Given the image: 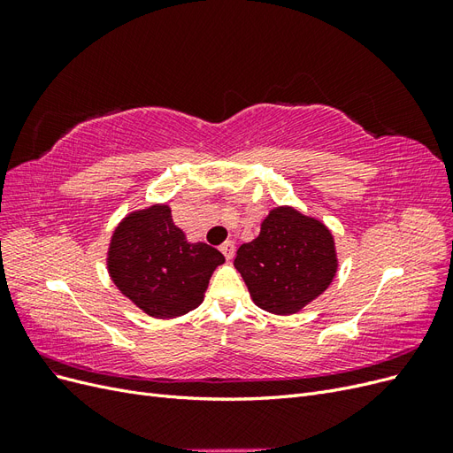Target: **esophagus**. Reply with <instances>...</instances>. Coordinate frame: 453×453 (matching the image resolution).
Returning a JSON list of instances; mask_svg holds the SVG:
<instances>
[{"instance_id": "34e87169", "label": "esophagus", "mask_w": 453, "mask_h": 453, "mask_svg": "<svg viewBox=\"0 0 453 453\" xmlns=\"http://www.w3.org/2000/svg\"><path fill=\"white\" fill-rule=\"evenodd\" d=\"M221 253L230 260L232 257H234V253H236V248H234V242L232 240H226L223 245H221Z\"/></svg>"}]
</instances>
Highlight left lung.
Instances as JSON below:
<instances>
[{
	"label": "left lung",
	"mask_w": 453,
	"mask_h": 453,
	"mask_svg": "<svg viewBox=\"0 0 453 453\" xmlns=\"http://www.w3.org/2000/svg\"><path fill=\"white\" fill-rule=\"evenodd\" d=\"M234 266L253 303L291 315L321 296L338 272L333 232L291 205L270 210L253 242L242 243Z\"/></svg>",
	"instance_id": "obj_1"
}]
</instances>
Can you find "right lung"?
Here are the masks:
<instances>
[{"label":"right lung","mask_w":453,"mask_h":453,"mask_svg":"<svg viewBox=\"0 0 453 453\" xmlns=\"http://www.w3.org/2000/svg\"><path fill=\"white\" fill-rule=\"evenodd\" d=\"M225 263L211 245L190 243L168 203L128 213L113 230L107 272L117 289L155 319H173L202 304L213 270Z\"/></svg>","instance_id":"1"}]
</instances>
